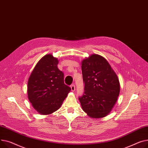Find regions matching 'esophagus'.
<instances>
[{"instance_id": "1", "label": "esophagus", "mask_w": 148, "mask_h": 148, "mask_svg": "<svg viewBox=\"0 0 148 148\" xmlns=\"http://www.w3.org/2000/svg\"><path fill=\"white\" fill-rule=\"evenodd\" d=\"M71 90L72 91H74L75 90V85L74 84H72L71 86Z\"/></svg>"}]
</instances>
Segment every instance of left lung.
I'll return each instance as SVG.
<instances>
[{"label":"left lung","instance_id":"1","mask_svg":"<svg viewBox=\"0 0 148 148\" xmlns=\"http://www.w3.org/2000/svg\"><path fill=\"white\" fill-rule=\"evenodd\" d=\"M82 73L84 92L79 100L83 110L92 118L106 116L119 94L116 74L108 61L97 54L82 61Z\"/></svg>","mask_w":148,"mask_h":148}]
</instances>
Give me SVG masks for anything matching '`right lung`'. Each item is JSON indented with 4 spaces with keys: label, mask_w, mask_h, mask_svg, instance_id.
<instances>
[{
    "label": "right lung",
    "mask_w": 148,
    "mask_h": 148,
    "mask_svg": "<svg viewBox=\"0 0 148 148\" xmlns=\"http://www.w3.org/2000/svg\"><path fill=\"white\" fill-rule=\"evenodd\" d=\"M58 61L51 54L42 57L28 81L27 94L33 107L42 115L58 109L71 88L64 82V73L57 67Z\"/></svg>",
    "instance_id": "add662e5"
}]
</instances>
